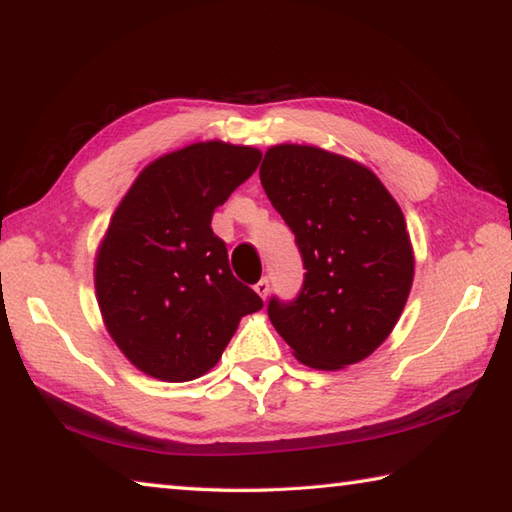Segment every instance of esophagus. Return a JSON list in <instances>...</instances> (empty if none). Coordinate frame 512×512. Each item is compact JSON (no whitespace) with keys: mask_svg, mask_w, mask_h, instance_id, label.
Segmentation results:
<instances>
[{"mask_svg":"<svg viewBox=\"0 0 512 512\" xmlns=\"http://www.w3.org/2000/svg\"><path fill=\"white\" fill-rule=\"evenodd\" d=\"M255 291L259 297H262V300H266L268 293H271V282H268V277H262V280L255 284Z\"/></svg>","mask_w":512,"mask_h":512,"instance_id":"1","label":"esophagus"}]
</instances>
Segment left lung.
I'll use <instances>...</instances> for the list:
<instances>
[{
	"instance_id": "obj_1",
	"label": "left lung",
	"mask_w": 512,
	"mask_h": 512,
	"mask_svg": "<svg viewBox=\"0 0 512 512\" xmlns=\"http://www.w3.org/2000/svg\"><path fill=\"white\" fill-rule=\"evenodd\" d=\"M259 179L306 271L295 300L268 302L273 327L313 369L367 358L396 327L414 280L398 203L365 165L311 145L271 147Z\"/></svg>"
}]
</instances>
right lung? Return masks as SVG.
Here are the masks:
<instances>
[{
	"label": "right lung",
	"mask_w": 512,
	"mask_h": 512,
	"mask_svg": "<svg viewBox=\"0 0 512 512\" xmlns=\"http://www.w3.org/2000/svg\"><path fill=\"white\" fill-rule=\"evenodd\" d=\"M262 152L221 141L165 154L138 174L96 257V295L118 349L147 376L185 383L217 365L239 320L264 306L230 271L215 210Z\"/></svg>",
	"instance_id": "add662e5"
}]
</instances>
